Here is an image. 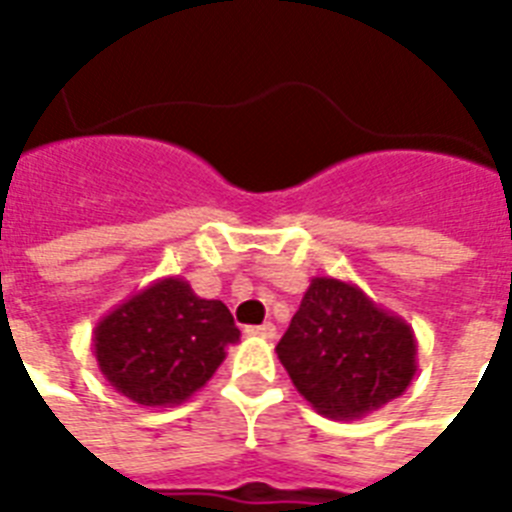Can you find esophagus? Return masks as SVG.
<instances>
[{
    "label": "esophagus",
    "instance_id": "1",
    "mask_svg": "<svg viewBox=\"0 0 512 512\" xmlns=\"http://www.w3.org/2000/svg\"><path fill=\"white\" fill-rule=\"evenodd\" d=\"M244 332H247L249 337H263V340H273V337H276V327H273L271 321H265L260 327H247Z\"/></svg>",
    "mask_w": 512,
    "mask_h": 512
}]
</instances>
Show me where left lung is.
Returning a JSON list of instances; mask_svg holds the SVG:
<instances>
[{
  "mask_svg": "<svg viewBox=\"0 0 512 512\" xmlns=\"http://www.w3.org/2000/svg\"><path fill=\"white\" fill-rule=\"evenodd\" d=\"M276 353L297 393L329 420L377 412L417 372L412 327L356 284L332 276L311 279Z\"/></svg>",
  "mask_w": 512,
  "mask_h": 512,
  "instance_id": "8db88e82",
  "label": "left lung"
}]
</instances>
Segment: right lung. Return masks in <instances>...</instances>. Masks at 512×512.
Returning <instances> with one entry per match:
<instances>
[{
	"label": "right lung",
	"mask_w": 512,
	"mask_h": 512,
	"mask_svg": "<svg viewBox=\"0 0 512 512\" xmlns=\"http://www.w3.org/2000/svg\"><path fill=\"white\" fill-rule=\"evenodd\" d=\"M241 332L220 300L167 276L108 311L92 348L116 393L140 406H177L207 385Z\"/></svg>",
	"instance_id": "right-lung-1"
}]
</instances>
